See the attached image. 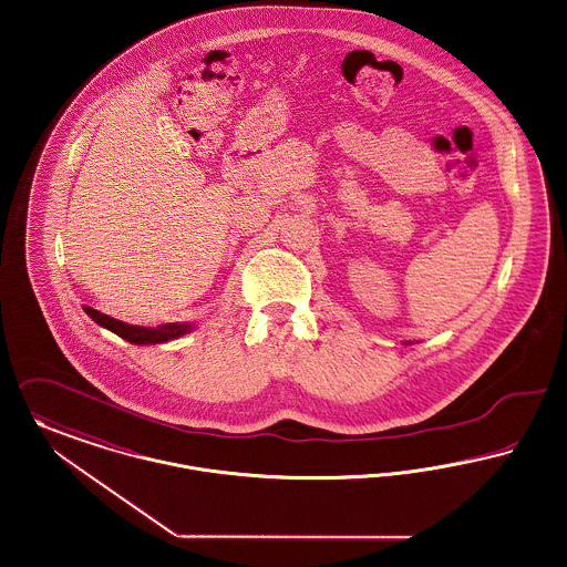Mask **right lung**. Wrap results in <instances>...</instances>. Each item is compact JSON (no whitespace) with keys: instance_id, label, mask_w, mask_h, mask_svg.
Instances as JSON below:
<instances>
[{"instance_id":"add662e5","label":"right lung","mask_w":567,"mask_h":567,"mask_svg":"<svg viewBox=\"0 0 567 567\" xmlns=\"http://www.w3.org/2000/svg\"><path fill=\"white\" fill-rule=\"evenodd\" d=\"M87 311L91 320H95L100 327L109 328L113 330L115 334L123 337L125 341L130 343H136V346H150V343H164V341H171L175 337L185 334L187 330H192L189 324H162V327H134V324H125L121 320H115L106 313H100L97 309H91V307H83Z\"/></svg>"}]
</instances>
